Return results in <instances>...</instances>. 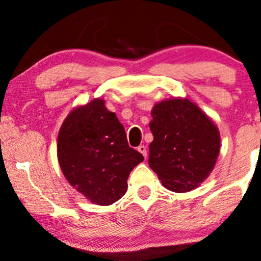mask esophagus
I'll return each mask as SVG.
<instances>
[{"mask_svg": "<svg viewBox=\"0 0 261 261\" xmlns=\"http://www.w3.org/2000/svg\"><path fill=\"white\" fill-rule=\"evenodd\" d=\"M138 151L140 152L141 154L144 155L145 158H146V155H147V151H146V146H144V145H140V146L138 147Z\"/></svg>", "mask_w": 261, "mask_h": 261, "instance_id": "1", "label": "esophagus"}]
</instances>
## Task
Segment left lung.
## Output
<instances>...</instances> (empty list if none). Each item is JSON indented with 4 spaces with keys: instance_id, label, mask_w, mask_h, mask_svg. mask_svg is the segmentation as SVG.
<instances>
[{
    "instance_id": "8db88e82",
    "label": "left lung",
    "mask_w": 261,
    "mask_h": 261,
    "mask_svg": "<svg viewBox=\"0 0 261 261\" xmlns=\"http://www.w3.org/2000/svg\"><path fill=\"white\" fill-rule=\"evenodd\" d=\"M148 165L169 191L198 187L215 168L221 148L218 128L187 98L157 103L151 111Z\"/></svg>"
}]
</instances>
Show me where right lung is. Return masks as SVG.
<instances>
[{
    "mask_svg": "<svg viewBox=\"0 0 261 261\" xmlns=\"http://www.w3.org/2000/svg\"><path fill=\"white\" fill-rule=\"evenodd\" d=\"M57 158L70 186L91 202L114 204L127 192V180L143 154L129 147L126 132L104 100L77 107L63 121Z\"/></svg>",
    "mask_w": 261,
    "mask_h": 261,
    "instance_id": "right-lung-1",
    "label": "right lung"
}]
</instances>
